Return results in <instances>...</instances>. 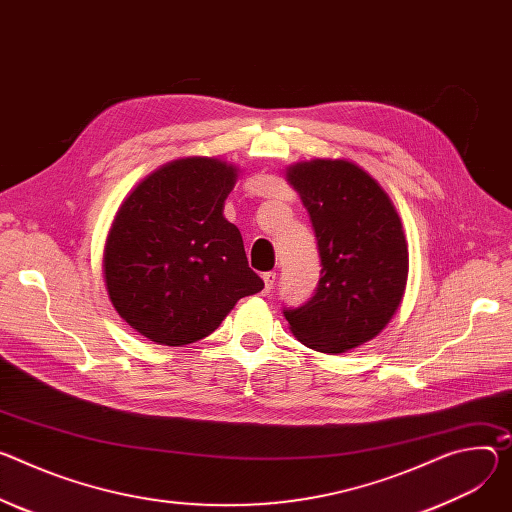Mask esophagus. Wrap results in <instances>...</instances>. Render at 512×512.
Wrapping results in <instances>:
<instances>
[{
  "mask_svg": "<svg viewBox=\"0 0 512 512\" xmlns=\"http://www.w3.org/2000/svg\"><path fill=\"white\" fill-rule=\"evenodd\" d=\"M263 282H265V294H269L271 290H273V286H275V271H267V273H263Z\"/></svg>",
  "mask_w": 512,
  "mask_h": 512,
  "instance_id": "34e87169",
  "label": "esophagus"
}]
</instances>
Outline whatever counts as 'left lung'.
<instances>
[{
    "instance_id": "obj_1",
    "label": "left lung",
    "mask_w": 512,
    "mask_h": 512,
    "mask_svg": "<svg viewBox=\"0 0 512 512\" xmlns=\"http://www.w3.org/2000/svg\"><path fill=\"white\" fill-rule=\"evenodd\" d=\"M288 181L308 210L322 269L312 298L284 316L306 347L345 353L374 339L400 306L408 277L402 222L355 163H298Z\"/></svg>"
}]
</instances>
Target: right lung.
<instances>
[{"instance_id":"right-lung-1","label":"right lung","mask_w":512,"mask_h":512,"mask_svg":"<svg viewBox=\"0 0 512 512\" xmlns=\"http://www.w3.org/2000/svg\"><path fill=\"white\" fill-rule=\"evenodd\" d=\"M235 181L237 169L224 161L181 159L120 206L104 249L106 286L118 314L147 339L196 343L263 290L239 228L222 216Z\"/></svg>"}]
</instances>
